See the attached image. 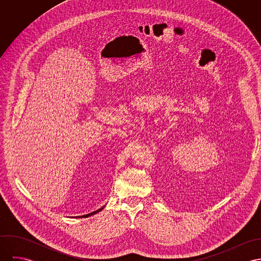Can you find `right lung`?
Wrapping results in <instances>:
<instances>
[{
    "instance_id": "1",
    "label": "right lung",
    "mask_w": 261,
    "mask_h": 261,
    "mask_svg": "<svg viewBox=\"0 0 261 261\" xmlns=\"http://www.w3.org/2000/svg\"><path fill=\"white\" fill-rule=\"evenodd\" d=\"M103 208H105V206H103V207H101V208H100V209H98V210H96V211H93V212H91V213H89V214H86V215H82V216H79V218H80V217H81V218H82V217H83V218H84V217H85V218H86V217H89V216H92V215H94V214H96V213H98V212H100V211H101V210H102V209H103Z\"/></svg>"
}]
</instances>
